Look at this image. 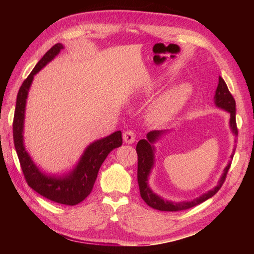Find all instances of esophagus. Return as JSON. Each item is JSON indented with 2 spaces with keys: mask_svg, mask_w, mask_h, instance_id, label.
<instances>
[{
  "mask_svg": "<svg viewBox=\"0 0 254 254\" xmlns=\"http://www.w3.org/2000/svg\"><path fill=\"white\" fill-rule=\"evenodd\" d=\"M123 139L124 142L127 144H132L135 141V133L132 130H127L126 132L123 133Z\"/></svg>",
  "mask_w": 254,
  "mask_h": 254,
  "instance_id": "esophagus-1",
  "label": "esophagus"
}]
</instances>
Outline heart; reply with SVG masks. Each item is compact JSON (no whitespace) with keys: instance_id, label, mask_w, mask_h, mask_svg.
<instances>
[{"instance_id":"obj_1","label":"heart","mask_w":254,"mask_h":254,"mask_svg":"<svg viewBox=\"0 0 254 254\" xmlns=\"http://www.w3.org/2000/svg\"><path fill=\"white\" fill-rule=\"evenodd\" d=\"M189 94L190 87L187 85H180L168 91L153 106L150 112L153 120L163 122L175 116L188 99Z\"/></svg>"}]
</instances>
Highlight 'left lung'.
<instances>
[{"instance_id":"obj_1","label":"left lung","mask_w":254,"mask_h":254,"mask_svg":"<svg viewBox=\"0 0 254 254\" xmlns=\"http://www.w3.org/2000/svg\"><path fill=\"white\" fill-rule=\"evenodd\" d=\"M214 98L215 104H216L217 107L223 108V109L227 110L230 113V127L236 135H238V127H237L236 122V101L233 95L230 94L227 85H226L225 80L223 79L222 76H219L218 78V86ZM161 133H163L161 131H150L149 133H147V139H141L136 145L137 182L139 187V193H141V196L144 199V202L146 203L148 206L155 209L164 210V212H180V210H186L196 206V205L203 203L209 197L215 195L224 185L226 177H227L228 174V170L231 166V161H229V164L225 168L224 174L218 182V186L215 187L213 190L203 194L202 196L193 199V201L172 203L165 201V199L153 193V191L150 190L147 185V178L150 169H152V167L154 165V147L152 146V144L161 135ZM233 156H231V158H233Z\"/></svg>"}]
</instances>
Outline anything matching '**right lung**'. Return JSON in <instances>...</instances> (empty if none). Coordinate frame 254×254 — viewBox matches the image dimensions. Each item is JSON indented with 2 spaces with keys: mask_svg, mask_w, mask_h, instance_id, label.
I'll list each match as a JSON object with an SVG mask.
<instances>
[{
  "mask_svg": "<svg viewBox=\"0 0 254 254\" xmlns=\"http://www.w3.org/2000/svg\"><path fill=\"white\" fill-rule=\"evenodd\" d=\"M61 49H63V46L61 44H57L50 50H48L46 55L41 58V60L36 64L28 77L21 84L17 94V99H16L13 120V138L27 185L32 190L50 201L64 205H76L84 201L93 190L97 175H98L100 167L107 158L108 154L112 149L122 145V133L121 131H117L109 136L90 144L86 148L76 168L71 172V175L64 178L46 176L32 163L28 153L25 150L23 143L27 94H28L30 84L34 79V75L39 72L48 62H50Z\"/></svg>",
  "mask_w": 254,
  "mask_h": 254,
  "instance_id": "add662e5",
  "label": "right lung"
}]
</instances>
